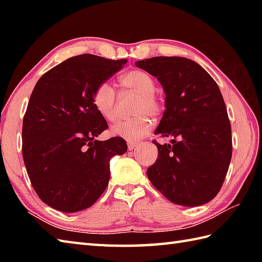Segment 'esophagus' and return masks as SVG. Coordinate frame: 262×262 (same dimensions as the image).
Instances as JSON below:
<instances>
[{"label":"esophagus","instance_id":"obj_1","mask_svg":"<svg viewBox=\"0 0 262 262\" xmlns=\"http://www.w3.org/2000/svg\"><path fill=\"white\" fill-rule=\"evenodd\" d=\"M141 144V142H128V149H129V151H132V149H134L135 147H137L138 145H140Z\"/></svg>","mask_w":262,"mask_h":262}]
</instances>
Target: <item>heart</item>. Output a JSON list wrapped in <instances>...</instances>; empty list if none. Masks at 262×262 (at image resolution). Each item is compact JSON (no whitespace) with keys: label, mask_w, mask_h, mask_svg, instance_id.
<instances>
[{"label":"heart","mask_w":262,"mask_h":262,"mask_svg":"<svg viewBox=\"0 0 262 262\" xmlns=\"http://www.w3.org/2000/svg\"><path fill=\"white\" fill-rule=\"evenodd\" d=\"M119 84L137 94L133 103V118L117 121L111 127L114 135L136 140L144 136L152 126V117H159L164 111V100L155 90V79L143 70H132L119 77ZM92 103L99 115L108 121H113L116 117L115 103L116 91L108 82L100 83L94 89L92 94Z\"/></svg>","instance_id":"heart-1"}]
</instances>
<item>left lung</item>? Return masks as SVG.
<instances>
[{
    "label": "left lung",
    "mask_w": 262,
    "mask_h": 262,
    "mask_svg": "<svg viewBox=\"0 0 262 262\" xmlns=\"http://www.w3.org/2000/svg\"><path fill=\"white\" fill-rule=\"evenodd\" d=\"M157 77L165 111L155 134L173 137L161 145L147 169L152 185L170 202L199 206L221 190L232 158V132L220 88L202 66L185 57L158 56L136 62Z\"/></svg>",
    "instance_id": "obj_1"
}]
</instances>
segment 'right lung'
Returning a JSON list of instances; mask_svg holds the SVG:
<instances>
[{"label": "right lung", "mask_w": 262, "mask_h": 262, "mask_svg": "<svg viewBox=\"0 0 262 262\" xmlns=\"http://www.w3.org/2000/svg\"><path fill=\"white\" fill-rule=\"evenodd\" d=\"M126 63L77 55L35 85L22 122V157L38 197L52 208L75 213L90 207L108 186L110 158L126 153L124 138L96 140L108 124L92 103L97 85Z\"/></svg>", "instance_id": "right-lung-1"}]
</instances>
